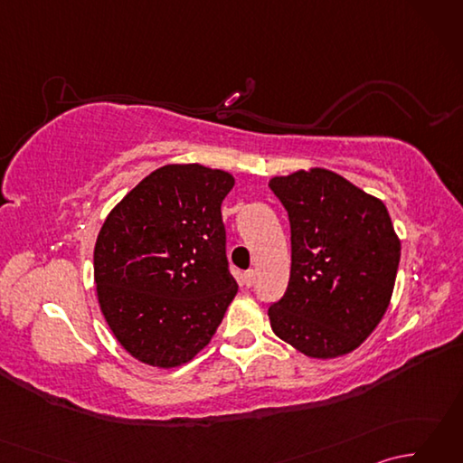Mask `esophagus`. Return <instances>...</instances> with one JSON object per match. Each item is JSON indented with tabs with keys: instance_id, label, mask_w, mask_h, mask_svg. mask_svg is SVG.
Listing matches in <instances>:
<instances>
[{
	"instance_id": "1",
	"label": "esophagus",
	"mask_w": 463,
	"mask_h": 463,
	"mask_svg": "<svg viewBox=\"0 0 463 463\" xmlns=\"http://www.w3.org/2000/svg\"><path fill=\"white\" fill-rule=\"evenodd\" d=\"M242 280H244V284H247V287L250 288V287H252V284H254V282H257V272H254V270H247V272H244V277H242Z\"/></svg>"
}]
</instances>
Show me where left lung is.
<instances>
[{"mask_svg":"<svg viewBox=\"0 0 463 463\" xmlns=\"http://www.w3.org/2000/svg\"><path fill=\"white\" fill-rule=\"evenodd\" d=\"M290 221L292 264L272 332L308 358L356 350L394 292L400 239L386 204L328 169L272 176Z\"/></svg>","mask_w":463,"mask_h":463,"instance_id":"8db88e82","label":"left lung"}]
</instances>
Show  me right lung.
Here are the masks:
<instances>
[{
	"instance_id": "add662e5",
	"label": "right lung",
	"mask_w": 463,
	"mask_h": 463,
	"mask_svg": "<svg viewBox=\"0 0 463 463\" xmlns=\"http://www.w3.org/2000/svg\"><path fill=\"white\" fill-rule=\"evenodd\" d=\"M234 176L199 163L146 175L97 234V298L117 342L143 364L176 368L214 336L239 290L221 204Z\"/></svg>"
}]
</instances>
